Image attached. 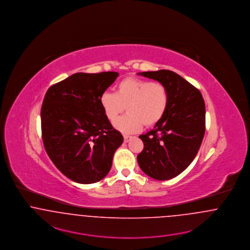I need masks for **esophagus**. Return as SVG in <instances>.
Masks as SVG:
<instances>
[{"instance_id":"obj_1","label":"esophagus","mask_w":250,"mask_h":250,"mask_svg":"<svg viewBox=\"0 0 250 250\" xmlns=\"http://www.w3.org/2000/svg\"><path fill=\"white\" fill-rule=\"evenodd\" d=\"M123 138H124V142H125V143H128V142L130 141V139H131V136H129V135H123Z\"/></svg>"}]
</instances>
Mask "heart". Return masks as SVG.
Masks as SVG:
<instances>
[{"label": "heart", "mask_w": 250, "mask_h": 250, "mask_svg": "<svg viewBox=\"0 0 250 250\" xmlns=\"http://www.w3.org/2000/svg\"><path fill=\"white\" fill-rule=\"evenodd\" d=\"M168 103L169 94L164 85L136 77L122 79L115 93L104 91L100 97L104 113L112 122L126 106L128 114L114 123L116 129L125 133L138 131L143 125H156L165 115Z\"/></svg>", "instance_id": "b5f03b06"}]
</instances>
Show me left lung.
Segmentation results:
<instances>
[{"mask_svg": "<svg viewBox=\"0 0 250 250\" xmlns=\"http://www.w3.org/2000/svg\"><path fill=\"white\" fill-rule=\"evenodd\" d=\"M159 81L169 94L168 107L153 130L139 136L137 156L142 171L156 180H168L192 163L206 131V104L198 88L169 70L138 73Z\"/></svg>", "mask_w": 250, "mask_h": 250, "instance_id": "left-lung-1", "label": "left lung"}]
</instances>
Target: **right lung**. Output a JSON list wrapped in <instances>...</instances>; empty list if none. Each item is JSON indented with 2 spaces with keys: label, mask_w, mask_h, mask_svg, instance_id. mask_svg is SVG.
<instances>
[{
  "label": "right lung",
  "mask_w": 250,
  "mask_h": 250,
  "mask_svg": "<svg viewBox=\"0 0 250 250\" xmlns=\"http://www.w3.org/2000/svg\"><path fill=\"white\" fill-rule=\"evenodd\" d=\"M119 73H76L49 87L41 108L43 146L69 179L91 184L108 174L123 143L100 104Z\"/></svg>",
  "instance_id": "add662e5"
}]
</instances>
